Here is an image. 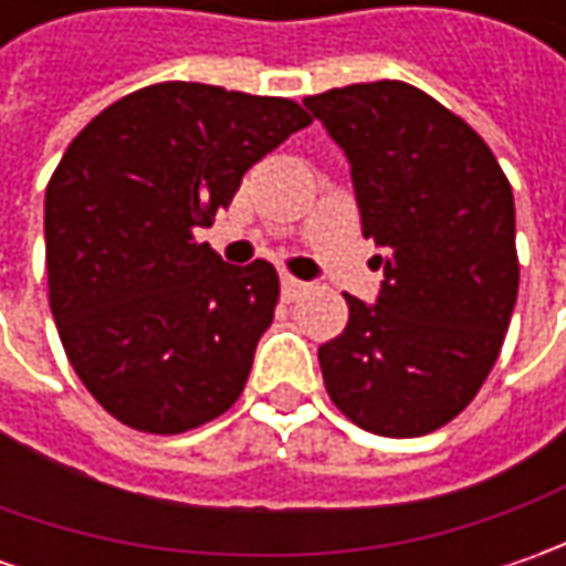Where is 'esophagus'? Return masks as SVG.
I'll return each mask as SVG.
<instances>
[{
    "mask_svg": "<svg viewBox=\"0 0 566 566\" xmlns=\"http://www.w3.org/2000/svg\"><path fill=\"white\" fill-rule=\"evenodd\" d=\"M280 293H283V298H298V295L305 293V283L295 280V276H283L280 280Z\"/></svg>",
    "mask_w": 566,
    "mask_h": 566,
    "instance_id": "1",
    "label": "esophagus"
}]
</instances>
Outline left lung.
<instances>
[{"mask_svg": "<svg viewBox=\"0 0 566 566\" xmlns=\"http://www.w3.org/2000/svg\"><path fill=\"white\" fill-rule=\"evenodd\" d=\"M353 169L361 235L384 268L375 305L317 349L353 422L419 438L460 416L497 361L520 286L507 176L467 122L402 81L302 99Z\"/></svg>", "mask_w": 566, "mask_h": 566, "instance_id": "obj_1", "label": "left lung"}]
</instances>
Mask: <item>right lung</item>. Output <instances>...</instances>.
Wrapping results in <instances>:
<instances>
[{
	"instance_id": "obj_1",
	"label": "right lung",
	"mask_w": 566,
	"mask_h": 566,
	"mask_svg": "<svg viewBox=\"0 0 566 566\" xmlns=\"http://www.w3.org/2000/svg\"><path fill=\"white\" fill-rule=\"evenodd\" d=\"M305 125L293 99L166 81L116 99L69 144L43 210L50 308L113 419L182 434L245 390L280 280L268 261L227 264L191 229Z\"/></svg>"
}]
</instances>
